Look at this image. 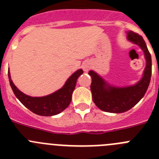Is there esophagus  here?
Returning <instances> with one entry per match:
<instances>
[{
    "label": "esophagus",
    "instance_id": "34e87169",
    "mask_svg": "<svg viewBox=\"0 0 159 159\" xmlns=\"http://www.w3.org/2000/svg\"><path fill=\"white\" fill-rule=\"evenodd\" d=\"M90 67H91V65H89V64H84V70L85 71H88L90 69Z\"/></svg>",
    "mask_w": 159,
    "mask_h": 159
}]
</instances>
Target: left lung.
Masks as SVG:
<instances>
[{"mask_svg":"<svg viewBox=\"0 0 159 159\" xmlns=\"http://www.w3.org/2000/svg\"><path fill=\"white\" fill-rule=\"evenodd\" d=\"M127 39L142 48L145 55L147 65L143 78L136 84L129 87H113L93 71H90L92 77L91 91L95 104L100 110L110 113H123L127 111L139 102L144 96L151 82L152 64L151 56L142 36L136 32H127Z\"/></svg>","mask_w":159,"mask_h":159,"instance_id":"8db88e82","label":"left lung"}]
</instances>
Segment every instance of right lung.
<instances>
[{
    "label": "right lung",
    "instance_id": "obj_1",
    "mask_svg": "<svg viewBox=\"0 0 159 159\" xmlns=\"http://www.w3.org/2000/svg\"><path fill=\"white\" fill-rule=\"evenodd\" d=\"M83 72L82 69L76 71L67 79L65 84L60 89L51 95L43 97H32L24 94L12 83L9 71L8 75L14 95L24 106L39 116H52L62 112L69 106L72 92L76 85L77 79L82 75Z\"/></svg>",
    "mask_w": 159,
    "mask_h": 159
}]
</instances>
